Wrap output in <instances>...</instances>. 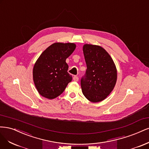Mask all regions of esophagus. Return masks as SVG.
Returning <instances> with one entry per match:
<instances>
[{
	"label": "esophagus",
	"instance_id": "esophagus-1",
	"mask_svg": "<svg viewBox=\"0 0 149 149\" xmlns=\"http://www.w3.org/2000/svg\"><path fill=\"white\" fill-rule=\"evenodd\" d=\"M73 80L75 81H79V77L77 76H74L73 77Z\"/></svg>",
	"mask_w": 149,
	"mask_h": 149
}]
</instances>
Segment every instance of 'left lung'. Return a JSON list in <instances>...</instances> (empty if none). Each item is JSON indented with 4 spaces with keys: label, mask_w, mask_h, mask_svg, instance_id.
<instances>
[{
    "label": "left lung",
    "mask_w": 149,
    "mask_h": 149,
    "mask_svg": "<svg viewBox=\"0 0 149 149\" xmlns=\"http://www.w3.org/2000/svg\"><path fill=\"white\" fill-rule=\"evenodd\" d=\"M83 51L87 70L81 79V90L90 102H99L106 98L114 87L116 66L111 56L101 46L85 45Z\"/></svg>",
    "instance_id": "left-lung-1"
}]
</instances>
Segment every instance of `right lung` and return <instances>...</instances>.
<instances>
[{"label": "right lung", "mask_w": 149, "mask_h": 149, "mask_svg": "<svg viewBox=\"0 0 149 149\" xmlns=\"http://www.w3.org/2000/svg\"><path fill=\"white\" fill-rule=\"evenodd\" d=\"M74 43L56 42L49 46L36 61L33 70V80L39 93L53 99L63 93L72 80L65 60L75 50Z\"/></svg>", "instance_id": "add662e5"}]
</instances>
